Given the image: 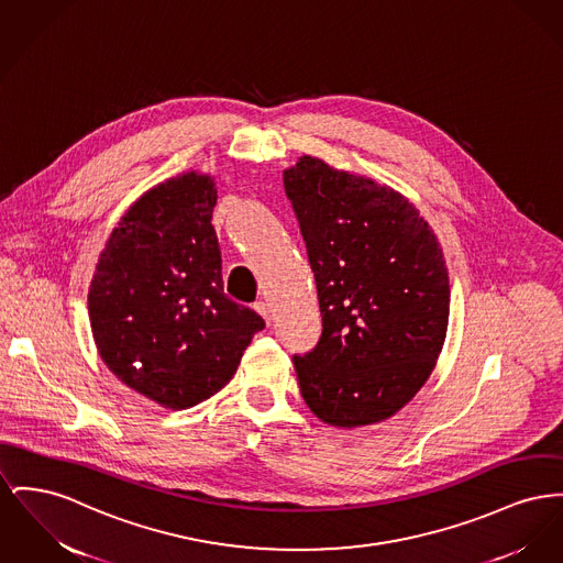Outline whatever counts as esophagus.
Wrapping results in <instances>:
<instances>
[{
	"label": "esophagus",
	"mask_w": 563,
	"mask_h": 563,
	"mask_svg": "<svg viewBox=\"0 0 563 563\" xmlns=\"http://www.w3.org/2000/svg\"><path fill=\"white\" fill-rule=\"evenodd\" d=\"M253 308H255V312H260V314L264 317L265 321L269 323V319H272V310H269L267 301H255V303H253Z\"/></svg>",
	"instance_id": "1"
}]
</instances>
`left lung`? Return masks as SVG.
I'll list each match as a JSON object with an SVG mask.
<instances>
[{
    "mask_svg": "<svg viewBox=\"0 0 563 563\" xmlns=\"http://www.w3.org/2000/svg\"><path fill=\"white\" fill-rule=\"evenodd\" d=\"M323 331L296 355L308 408L338 428L394 417L426 385L449 325V274L419 210L389 187L303 155L283 172Z\"/></svg>",
    "mask_w": 563,
    "mask_h": 563,
    "instance_id": "8db88e82",
    "label": "left lung"
}]
</instances>
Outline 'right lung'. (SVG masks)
Here are the masks:
<instances>
[{
    "instance_id": "obj_1",
    "label": "right lung",
    "mask_w": 563,
    "mask_h": 563,
    "mask_svg": "<svg viewBox=\"0 0 563 563\" xmlns=\"http://www.w3.org/2000/svg\"><path fill=\"white\" fill-rule=\"evenodd\" d=\"M210 176L144 194L101 251L89 317L106 365L137 394L183 410L232 380L265 321L223 294Z\"/></svg>"
}]
</instances>
